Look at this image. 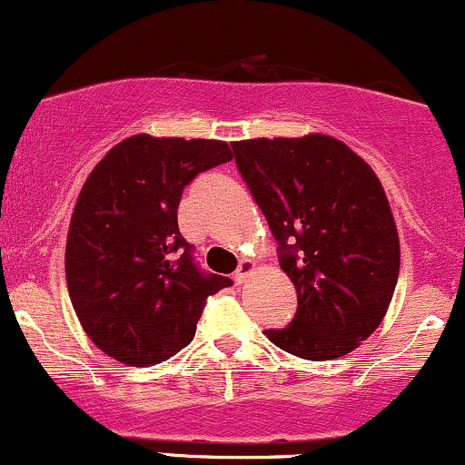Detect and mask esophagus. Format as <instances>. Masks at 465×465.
<instances>
[{
	"label": "esophagus",
	"instance_id": "1",
	"mask_svg": "<svg viewBox=\"0 0 465 465\" xmlns=\"http://www.w3.org/2000/svg\"><path fill=\"white\" fill-rule=\"evenodd\" d=\"M253 262H251V260H242V262H240V266H238V271H236V275H233V280H236V284H244V282H247V277L253 273Z\"/></svg>",
	"mask_w": 465,
	"mask_h": 465
}]
</instances>
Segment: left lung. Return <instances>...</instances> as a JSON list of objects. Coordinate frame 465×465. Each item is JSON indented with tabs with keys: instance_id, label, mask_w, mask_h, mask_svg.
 Instances as JSON below:
<instances>
[{
	"instance_id": "left-lung-1",
	"label": "left lung",
	"mask_w": 465,
	"mask_h": 465,
	"mask_svg": "<svg viewBox=\"0 0 465 465\" xmlns=\"http://www.w3.org/2000/svg\"><path fill=\"white\" fill-rule=\"evenodd\" d=\"M232 148L297 291L292 322L264 334L300 359L350 354L381 325L400 273L398 229L376 173L322 133Z\"/></svg>"
}]
</instances>
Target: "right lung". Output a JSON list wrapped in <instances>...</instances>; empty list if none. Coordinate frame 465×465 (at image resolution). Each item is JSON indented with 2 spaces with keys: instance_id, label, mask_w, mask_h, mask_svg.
I'll use <instances>...</instances> for the list:
<instances>
[{
  "instance_id": "right-lung-1",
  "label": "right lung",
  "mask_w": 465,
  "mask_h": 465,
  "mask_svg": "<svg viewBox=\"0 0 465 465\" xmlns=\"http://www.w3.org/2000/svg\"><path fill=\"white\" fill-rule=\"evenodd\" d=\"M225 142L133 135L100 159L80 190L65 249L72 306L111 359L146 367L194 339L207 297L232 286L205 273L179 233L196 174L232 162Z\"/></svg>"
}]
</instances>
